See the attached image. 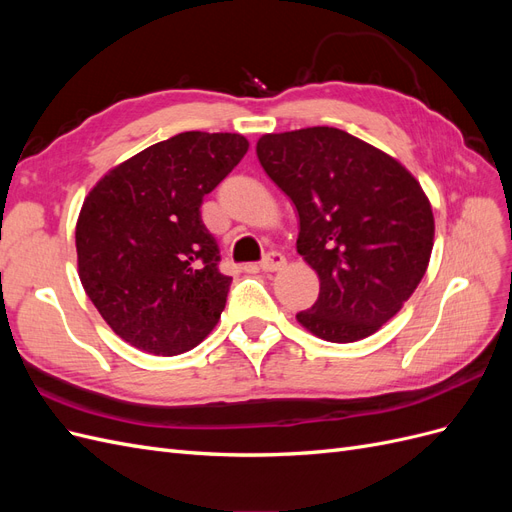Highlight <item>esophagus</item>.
Returning <instances> with one entry per match:
<instances>
[{"label":"esophagus","mask_w":512,"mask_h":512,"mask_svg":"<svg viewBox=\"0 0 512 512\" xmlns=\"http://www.w3.org/2000/svg\"><path fill=\"white\" fill-rule=\"evenodd\" d=\"M286 267V258L280 252H269L265 258L260 260V269L273 273V271H282Z\"/></svg>","instance_id":"obj_1"}]
</instances>
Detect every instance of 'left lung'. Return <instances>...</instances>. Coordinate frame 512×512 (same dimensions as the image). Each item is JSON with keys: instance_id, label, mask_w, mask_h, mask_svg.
<instances>
[{"instance_id": "1", "label": "left lung", "mask_w": 512, "mask_h": 512, "mask_svg": "<svg viewBox=\"0 0 512 512\" xmlns=\"http://www.w3.org/2000/svg\"><path fill=\"white\" fill-rule=\"evenodd\" d=\"M256 153L297 207V252L320 277L299 324L333 344L374 335L429 265L436 224L421 183L389 153L329 126L262 134Z\"/></svg>"}]
</instances>
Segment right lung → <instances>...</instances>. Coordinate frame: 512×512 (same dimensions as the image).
<instances>
[{"instance_id":"1","label":"right lung","mask_w":512,"mask_h":512,"mask_svg":"<svg viewBox=\"0 0 512 512\" xmlns=\"http://www.w3.org/2000/svg\"><path fill=\"white\" fill-rule=\"evenodd\" d=\"M250 149L230 132H181L117 164L76 220V262L91 303L123 342L175 356L218 324L232 277L200 205Z\"/></svg>"}]
</instances>
